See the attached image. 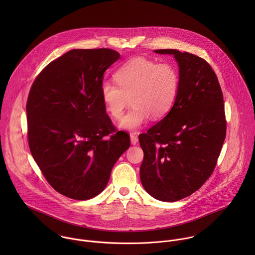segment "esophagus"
<instances>
[{
  "label": "esophagus",
  "mask_w": 255,
  "mask_h": 255,
  "mask_svg": "<svg viewBox=\"0 0 255 255\" xmlns=\"http://www.w3.org/2000/svg\"><path fill=\"white\" fill-rule=\"evenodd\" d=\"M137 141H138L137 135H135L134 133H130V142H131V144L135 145L137 143Z\"/></svg>",
  "instance_id": "esophagus-1"
}]
</instances>
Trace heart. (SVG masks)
Here are the masks:
<instances>
[{"label":"heart","mask_w":255,"mask_h":255,"mask_svg":"<svg viewBox=\"0 0 255 255\" xmlns=\"http://www.w3.org/2000/svg\"><path fill=\"white\" fill-rule=\"evenodd\" d=\"M115 79L117 83L107 80L101 83V100L110 115L120 119L130 98L132 108L119 127L131 131L139 129L150 116L152 119L165 117L174 106L180 86V74L175 66L142 57L122 66Z\"/></svg>","instance_id":"heart-1"}]
</instances>
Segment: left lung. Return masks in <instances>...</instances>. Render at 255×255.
Listing matches in <instances>:
<instances>
[{"label": "left lung", "mask_w": 255, "mask_h": 255, "mask_svg": "<svg viewBox=\"0 0 255 255\" xmlns=\"http://www.w3.org/2000/svg\"><path fill=\"white\" fill-rule=\"evenodd\" d=\"M154 52L174 56L180 86L167 116L139 134L140 181L152 197L174 202L199 189L213 173L227 123L218 78L205 60L174 49Z\"/></svg>", "instance_id": "1"}]
</instances>
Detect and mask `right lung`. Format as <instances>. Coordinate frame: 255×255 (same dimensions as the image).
I'll use <instances>...</instances> for the list:
<instances>
[{
	"label": "right lung",
	"instance_id": "1",
	"mask_svg": "<svg viewBox=\"0 0 255 255\" xmlns=\"http://www.w3.org/2000/svg\"><path fill=\"white\" fill-rule=\"evenodd\" d=\"M120 59L111 49H73L34 80L26 104L28 144L47 182L61 194L87 200L101 193L130 145L117 131L100 96L104 73Z\"/></svg>",
	"mask_w": 255,
	"mask_h": 255
}]
</instances>
